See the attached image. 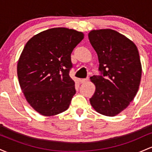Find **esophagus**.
I'll return each mask as SVG.
<instances>
[{
    "instance_id": "obj_1",
    "label": "esophagus",
    "mask_w": 152,
    "mask_h": 152,
    "mask_svg": "<svg viewBox=\"0 0 152 152\" xmlns=\"http://www.w3.org/2000/svg\"><path fill=\"white\" fill-rule=\"evenodd\" d=\"M88 81V78H81V79H80V82H81V83H86L87 81Z\"/></svg>"
}]
</instances>
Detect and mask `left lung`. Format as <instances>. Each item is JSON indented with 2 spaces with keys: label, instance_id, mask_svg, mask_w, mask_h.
Segmentation results:
<instances>
[{
  "label": "left lung",
  "instance_id": "8db88e82",
  "mask_svg": "<svg viewBox=\"0 0 152 152\" xmlns=\"http://www.w3.org/2000/svg\"><path fill=\"white\" fill-rule=\"evenodd\" d=\"M88 38L103 74L91 77L96 86L91 105L99 114L115 116L126 109L139 90L142 71L139 50L133 41L112 29L92 30Z\"/></svg>",
  "mask_w": 152,
  "mask_h": 152
}]
</instances>
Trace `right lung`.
Listing matches in <instances>:
<instances>
[{
	"mask_svg": "<svg viewBox=\"0 0 152 152\" xmlns=\"http://www.w3.org/2000/svg\"><path fill=\"white\" fill-rule=\"evenodd\" d=\"M84 38L83 33L53 28L35 35L26 43L17 64L19 84L28 103L46 116L69 109L76 94L69 76L71 54Z\"/></svg>",
	"mask_w": 152,
	"mask_h": 152,
	"instance_id": "obj_1",
	"label": "right lung"
}]
</instances>
